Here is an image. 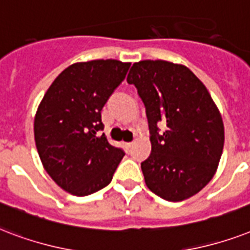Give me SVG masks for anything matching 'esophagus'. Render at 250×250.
<instances>
[{
	"mask_svg": "<svg viewBox=\"0 0 250 250\" xmlns=\"http://www.w3.org/2000/svg\"><path fill=\"white\" fill-rule=\"evenodd\" d=\"M133 145H134V142H125V147H126L127 150H129V148H131V147H133Z\"/></svg>",
	"mask_w": 250,
	"mask_h": 250,
	"instance_id": "esophagus-1",
	"label": "esophagus"
}]
</instances>
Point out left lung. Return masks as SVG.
<instances>
[{"instance_id": "left-lung-1", "label": "left lung", "mask_w": 250, "mask_h": 250, "mask_svg": "<svg viewBox=\"0 0 250 250\" xmlns=\"http://www.w3.org/2000/svg\"><path fill=\"white\" fill-rule=\"evenodd\" d=\"M126 81L145 103L151 134V154L141 163L147 188L171 202L190 198L214 177L223 152L211 95L190 69L163 60L133 63Z\"/></svg>"}]
</instances>
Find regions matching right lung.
<instances>
[{"label": "right lung", "instance_id": "1", "mask_svg": "<svg viewBox=\"0 0 250 250\" xmlns=\"http://www.w3.org/2000/svg\"><path fill=\"white\" fill-rule=\"evenodd\" d=\"M130 62L94 60L66 67L53 81L35 115V143L42 167L65 191L83 197L112 181L124 158L103 130L102 109Z\"/></svg>", "mask_w": 250, "mask_h": 250}]
</instances>
